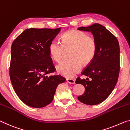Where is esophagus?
Here are the masks:
<instances>
[{
    "label": "esophagus",
    "mask_w": 130,
    "mask_h": 130,
    "mask_svg": "<svg viewBox=\"0 0 130 130\" xmlns=\"http://www.w3.org/2000/svg\"><path fill=\"white\" fill-rule=\"evenodd\" d=\"M66 81H67V83L70 84H75V80H74V79H73L67 78L66 79Z\"/></svg>",
    "instance_id": "34e87169"
}]
</instances>
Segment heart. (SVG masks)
Returning <instances> with one entry per match:
<instances>
[{
	"label": "heart",
	"mask_w": 130,
	"mask_h": 130,
	"mask_svg": "<svg viewBox=\"0 0 130 130\" xmlns=\"http://www.w3.org/2000/svg\"><path fill=\"white\" fill-rule=\"evenodd\" d=\"M60 43L51 42L49 45V52L52 58L59 63L63 58L65 51L70 49L69 57L70 58L56 67L57 72L67 77H71L78 73L83 64H88L96 51V43L93 37L76 29H71L64 33L60 37Z\"/></svg>",
	"instance_id": "obj_1"
}]
</instances>
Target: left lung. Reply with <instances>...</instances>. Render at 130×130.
<instances>
[{
	"mask_svg": "<svg viewBox=\"0 0 130 130\" xmlns=\"http://www.w3.org/2000/svg\"><path fill=\"white\" fill-rule=\"evenodd\" d=\"M79 30L91 32L96 43L94 57L82 74L86 79L78 77L75 83L85 88L83 95L78 97L82 103L95 105L109 96L116 85L120 72V47L116 37L102 25L93 24L79 27Z\"/></svg>",
	"mask_w": 130,
	"mask_h": 130,
	"instance_id": "obj_1",
	"label": "left lung"
}]
</instances>
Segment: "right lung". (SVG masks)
I'll use <instances>...</instances> for the list:
<instances>
[{
	"label": "right lung",
	"instance_id": "right-lung-1",
	"mask_svg": "<svg viewBox=\"0 0 130 130\" xmlns=\"http://www.w3.org/2000/svg\"><path fill=\"white\" fill-rule=\"evenodd\" d=\"M60 29H27L12 43L10 80L17 95L29 106L39 108L49 105L57 86L66 81L61 75H48L56 70L49 45Z\"/></svg>",
	"mask_w": 130,
	"mask_h": 130
}]
</instances>
